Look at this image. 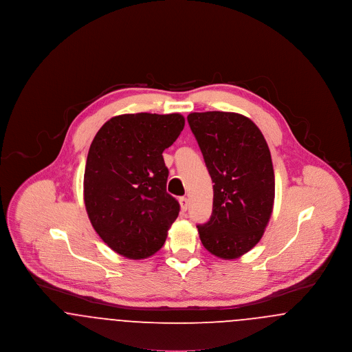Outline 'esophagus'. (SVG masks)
Instances as JSON below:
<instances>
[{
    "mask_svg": "<svg viewBox=\"0 0 352 352\" xmlns=\"http://www.w3.org/2000/svg\"><path fill=\"white\" fill-rule=\"evenodd\" d=\"M179 203H181V208H182V211L186 212L187 211V208H188V201H187V198H179Z\"/></svg>",
    "mask_w": 352,
    "mask_h": 352,
    "instance_id": "34e87169",
    "label": "esophagus"
}]
</instances>
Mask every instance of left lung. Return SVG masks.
Masks as SVG:
<instances>
[{"label": "left lung", "instance_id": "left-lung-1", "mask_svg": "<svg viewBox=\"0 0 352 352\" xmlns=\"http://www.w3.org/2000/svg\"><path fill=\"white\" fill-rule=\"evenodd\" d=\"M187 121L214 184L212 215L197 226L201 244L234 260L260 241L273 211L268 144L252 120L234 112H194Z\"/></svg>", "mask_w": 352, "mask_h": 352}]
</instances>
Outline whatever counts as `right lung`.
Returning a JSON list of instances; mask_svg holds the SVG:
<instances>
[{"mask_svg":"<svg viewBox=\"0 0 352 352\" xmlns=\"http://www.w3.org/2000/svg\"><path fill=\"white\" fill-rule=\"evenodd\" d=\"M179 113H133L108 120L96 133L84 171V203L92 227L113 251L141 260L160 251L178 218L166 192L162 153L184 131Z\"/></svg>","mask_w":352,"mask_h":352,"instance_id":"obj_1","label":"right lung"}]
</instances>
